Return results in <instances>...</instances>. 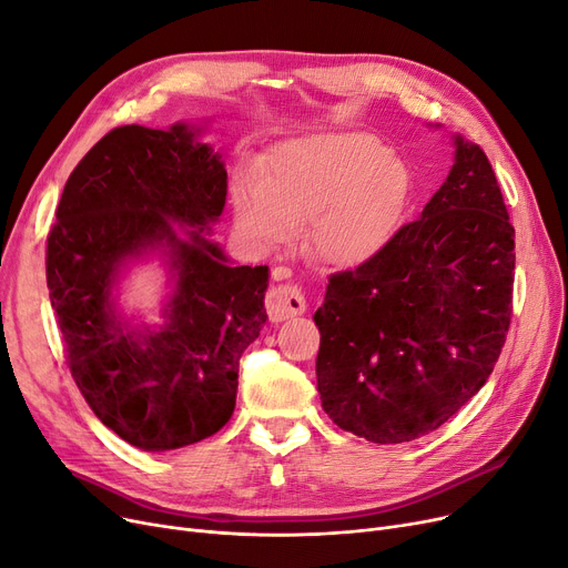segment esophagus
Segmentation results:
<instances>
[{
    "label": "esophagus",
    "mask_w": 568,
    "mask_h": 568,
    "mask_svg": "<svg viewBox=\"0 0 568 568\" xmlns=\"http://www.w3.org/2000/svg\"><path fill=\"white\" fill-rule=\"evenodd\" d=\"M266 313L274 323H283L287 317H294L306 311V300L302 294V287L285 283V285H271L264 300Z\"/></svg>",
    "instance_id": "1"
}]
</instances>
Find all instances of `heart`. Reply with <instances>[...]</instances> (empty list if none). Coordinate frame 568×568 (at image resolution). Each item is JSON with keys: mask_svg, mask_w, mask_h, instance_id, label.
<instances>
[{"mask_svg": "<svg viewBox=\"0 0 568 568\" xmlns=\"http://www.w3.org/2000/svg\"><path fill=\"white\" fill-rule=\"evenodd\" d=\"M410 171L372 134L327 132L271 148L232 190L241 234L271 248L304 225L306 251L348 266L374 255L399 223Z\"/></svg>", "mask_w": 568, "mask_h": 568, "instance_id": "1", "label": "heart"}]
</instances>
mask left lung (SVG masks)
I'll list each match as a JSON object with an SVG mask.
<instances>
[{"label":"left lung","instance_id":"8db88e82","mask_svg":"<svg viewBox=\"0 0 568 568\" xmlns=\"http://www.w3.org/2000/svg\"><path fill=\"white\" fill-rule=\"evenodd\" d=\"M453 139L455 164L420 217L334 274L313 315L323 408L372 443L450 420L487 383L510 327L515 230L483 148Z\"/></svg>","mask_w":568,"mask_h":568}]
</instances>
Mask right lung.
<instances>
[{
    "label": "right lung",
    "instance_id": "right-lung-1",
    "mask_svg": "<svg viewBox=\"0 0 568 568\" xmlns=\"http://www.w3.org/2000/svg\"><path fill=\"white\" fill-rule=\"evenodd\" d=\"M202 130L109 132L71 171L48 234L45 281L71 376L94 415L148 453L230 423L239 359L266 323L268 266H234L209 239L227 169ZM151 256L172 290L158 328L116 308L121 276Z\"/></svg>",
    "mask_w": 568,
    "mask_h": 568
}]
</instances>
